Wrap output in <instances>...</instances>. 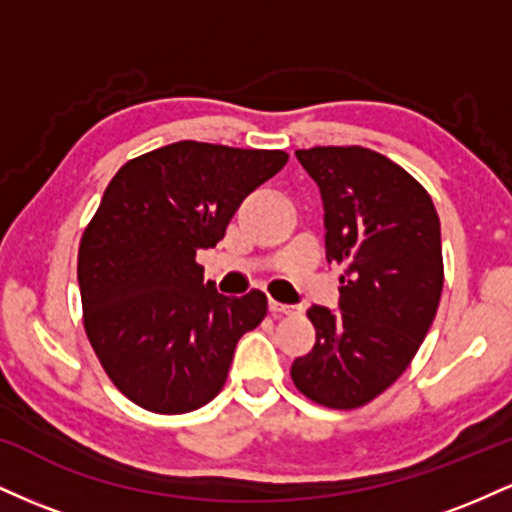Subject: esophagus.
I'll return each instance as SVG.
<instances>
[{"mask_svg":"<svg viewBox=\"0 0 512 512\" xmlns=\"http://www.w3.org/2000/svg\"><path fill=\"white\" fill-rule=\"evenodd\" d=\"M269 310H272L274 315H293L296 313V305H286V303H279V301H269Z\"/></svg>","mask_w":512,"mask_h":512,"instance_id":"34e87169","label":"esophagus"}]
</instances>
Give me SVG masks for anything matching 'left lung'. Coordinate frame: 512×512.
<instances>
[{
    "mask_svg": "<svg viewBox=\"0 0 512 512\" xmlns=\"http://www.w3.org/2000/svg\"><path fill=\"white\" fill-rule=\"evenodd\" d=\"M325 204L327 260L344 264L339 313L313 305L315 346L291 366L293 385L327 409L383 395L416 356L443 293L433 199L395 161L363 146L296 151Z\"/></svg>",
    "mask_w": 512,
    "mask_h": 512,
    "instance_id": "8db88e82",
    "label": "left lung"
}]
</instances>
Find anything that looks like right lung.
Here are the masks:
<instances>
[{"label":"right lung","instance_id":"1","mask_svg":"<svg viewBox=\"0 0 512 512\" xmlns=\"http://www.w3.org/2000/svg\"><path fill=\"white\" fill-rule=\"evenodd\" d=\"M286 151L175 142L115 173L79 243L84 330L127 399L156 414H187L226 383L233 351L267 315L252 289L221 296L197 250L216 248L255 187Z\"/></svg>","mask_w":512,"mask_h":512}]
</instances>
